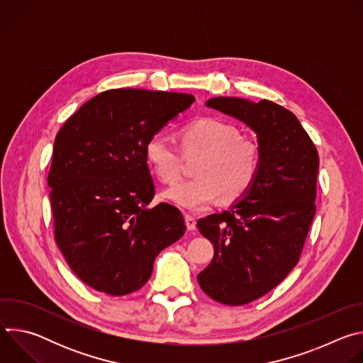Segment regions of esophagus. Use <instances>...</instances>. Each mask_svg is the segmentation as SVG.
<instances>
[{
  "instance_id": "34e87169",
  "label": "esophagus",
  "mask_w": 363,
  "mask_h": 363,
  "mask_svg": "<svg viewBox=\"0 0 363 363\" xmlns=\"http://www.w3.org/2000/svg\"><path fill=\"white\" fill-rule=\"evenodd\" d=\"M185 223H186V228L189 231H194L196 228V220L192 216H186L185 217Z\"/></svg>"
}]
</instances>
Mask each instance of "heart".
<instances>
[{
	"instance_id": "obj_1",
	"label": "heart",
	"mask_w": 363,
	"mask_h": 363,
	"mask_svg": "<svg viewBox=\"0 0 363 363\" xmlns=\"http://www.w3.org/2000/svg\"><path fill=\"white\" fill-rule=\"evenodd\" d=\"M186 158L201 157L194 175L164 192V198L186 211H201L218 195L224 201L241 198L255 182L260 169V147L240 136L231 123L217 118H199L181 130ZM146 161L161 182L174 184L182 171V153L165 135L152 136L145 147Z\"/></svg>"
}]
</instances>
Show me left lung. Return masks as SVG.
I'll return each instance as SVG.
<instances>
[{
  "mask_svg": "<svg viewBox=\"0 0 363 363\" xmlns=\"http://www.w3.org/2000/svg\"><path fill=\"white\" fill-rule=\"evenodd\" d=\"M206 106L242 121L260 147V169L245 198L196 223L214 244V258L198 274L201 289L216 301L242 306L298 263L316 213L319 153L297 118L272 100L214 97Z\"/></svg>",
  "mask_w": 363,
  "mask_h": 363,
  "instance_id": "1",
  "label": "left lung"
}]
</instances>
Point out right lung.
<instances>
[{
  "mask_svg": "<svg viewBox=\"0 0 363 363\" xmlns=\"http://www.w3.org/2000/svg\"><path fill=\"white\" fill-rule=\"evenodd\" d=\"M194 100L185 93L111 89L59 130L47 178L55 240L74 274L94 290H139L157 255L184 235L177 206H147L155 184L145 147Z\"/></svg>",
  "mask_w": 363,
  "mask_h": 363,
  "instance_id": "right-lung-1",
  "label": "right lung"
}]
</instances>
